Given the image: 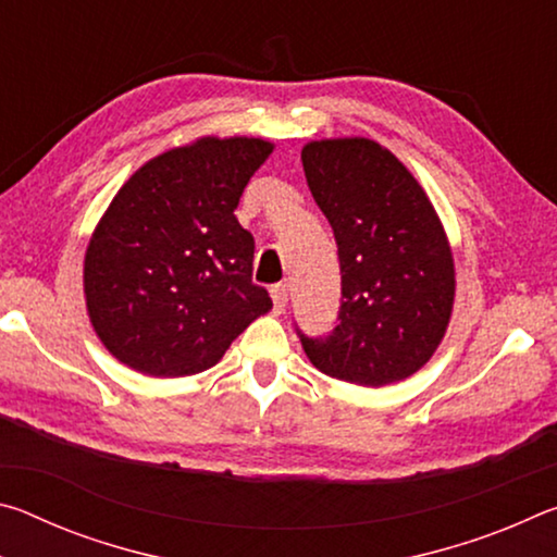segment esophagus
Segmentation results:
<instances>
[{
	"instance_id": "34e87169",
	"label": "esophagus",
	"mask_w": 557,
	"mask_h": 557,
	"mask_svg": "<svg viewBox=\"0 0 557 557\" xmlns=\"http://www.w3.org/2000/svg\"><path fill=\"white\" fill-rule=\"evenodd\" d=\"M270 297H272V305H275V312L282 314V312H285L287 301H289V287L287 285H275L270 289Z\"/></svg>"
}]
</instances>
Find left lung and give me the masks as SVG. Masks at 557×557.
<instances>
[{
    "instance_id": "obj_1",
    "label": "left lung",
    "mask_w": 557,
    "mask_h": 557,
    "mask_svg": "<svg viewBox=\"0 0 557 557\" xmlns=\"http://www.w3.org/2000/svg\"><path fill=\"white\" fill-rule=\"evenodd\" d=\"M305 176L332 223L342 309L326 338L299 334L332 379L381 388L425 366L455 307V258L435 206L391 149L369 137L301 147Z\"/></svg>"
}]
</instances>
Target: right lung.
<instances>
[{
    "mask_svg": "<svg viewBox=\"0 0 557 557\" xmlns=\"http://www.w3.org/2000/svg\"><path fill=\"white\" fill-rule=\"evenodd\" d=\"M275 145L199 137L149 159L90 235L83 292L102 346L152 379L211 369L272 299L252 285L256 240L235 219Z\"/></svg>",
    "mask_w": 557,
    "mask_h": 557,
    "instance_id": "add662e5",
    "label": "right lung"
}]
</instances>
